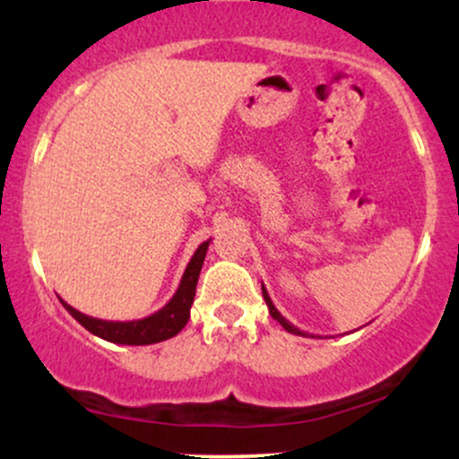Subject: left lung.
I'll return each mask as SVG.
<instances>
[{
  "label": "left lung",
  "instance_id": "8db88e82",
  "mask_svg": "<svg viewBox=\"0 0 459 459\" xmlns=\"http://www.w3.org/2000/svg\"><path fill=\"white\" fill-rule=\"evenodd\" d=\"M261 289H263V298H265V304H267V308H270V315H272V317H273V319H276V321H278V324H281L284 330H287V332H291V334H299V336H304V332H302V330H298V328H296V325H293V324H289V321H287V319H284L281 313H278V308H276V307H273L272 298H270V296H267V289H265V287H263V284H261Z\"/></svg>",
  "mask_w": 459,
  "mask_h": 459
}]
</instances>
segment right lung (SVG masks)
Returning a JSON list of instances; mask_svg holds the SVG:
<instances>
[{
	"mask_svg": "<svg viewBox=\"0 0 459 459\" xmlns=\"http://www.w3.org/2000/svg\"><path fill=\"white\" fill-rule=\"evenodd\" d=\"M209 241H203V244L198 246V250L194 252L192 261L187 263L186 273H183L181 278V284H178L177 293L172 296L170 302H168L163 308L157 310V313L149 315V317L134 319V321H108V319H97V317H91V315L79 313L77 308H73L71 304L65 302V299H62V304H65V308L83 325V328L92 332V334L101 336L105 341H109V343L152 345V343H160V341L172 339V336L178 334V332L186 328L189 319V308H192L194 296H196L198 276H200V270H203Z\"/></svg>",
	"mask_w": 459,
	"mask_h": 459,
	"instance_id": "add662e5",
	"label": "right lung"
}]
</instances>
